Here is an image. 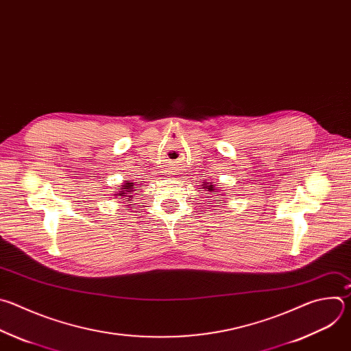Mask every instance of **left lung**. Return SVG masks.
<instances>
[{
  "mask_svg": "<svg viewBox=\"0 0 351 351\" xmlns=\"http://www.w3.org/2000/svg\"><path fill=\"white\" fill-rule=\"evenodd\" d=\"M202 188L206 189L207 192H217V191H219V189H217V185L213 184V182H207V184L203 182V184H202ZM223 203H224V202H221L220 204H223ZM220 204H216V206H220Z\"/></svg>",
  "mask_w": 351,
  "mask_h": 351,
  "instance_id": "1",
  "label": "left lung"
}]
</instances>
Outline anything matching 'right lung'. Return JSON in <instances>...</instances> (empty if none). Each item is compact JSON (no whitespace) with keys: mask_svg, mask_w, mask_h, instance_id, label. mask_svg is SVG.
<instances>
[{"mask_svg":"<svg viewBox=\"0 0 351 351\" xmlns=\"http://www.w3.org/2000/svg\"><path fill=\"white\" fill-rule=\"evenodd\" d=\"M138 184H135V182H130V181H124L121 185H120V189H117V192L116 193H113V196H116L114 199H125L124 202H127V203H131V200L135 197L134 195L135 193H138V186H136ZM131 207H134V206H131ZM130 207H125V210H128Z\"/></svg>","mask_w":351,"mask_h":351,"instance_id":"right-lung-1","label":"right lung"}]
</instances>
